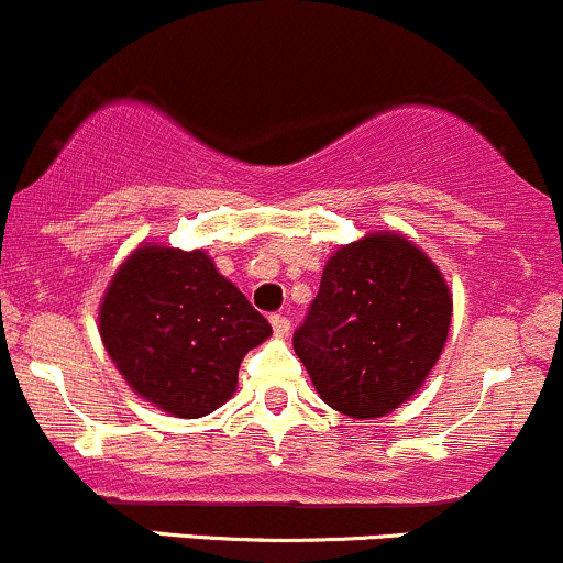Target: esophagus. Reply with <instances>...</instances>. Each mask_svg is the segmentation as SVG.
<instances>
[{
	"label": "esophagus",
	"mask_w": 563,
	"mask_h": 563,
	"mask_svg": "<svg viewBox=\"0 0 563 563\" xmlns=\"http://www.w3.org/2000/svg\"><path fill=\"white\" fill-rule=\"evenodd\" d=\"M269 322H273V331L277 335H288L290 333V320L286 318V314H273Z\"/></svg>",
	"instance_id": "1"
}]
</instances>
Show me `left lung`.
I'll return each mask as SVG.
<instances>
[{
  "label": "left lung",
  "instance_id": "left-lung-1",
  "mask_svg": "<svg viewBox=\"0 0 563 563\" xmlns=\"http://www.w3.org/2000/svg\"><path fill=\"white\" fill-rule=\"evenodd\" d=\"M452 294L402 232H367L328 256L294 349L320 399L357 421L421 391L448 344Z\"/></svg>",
  "mask_w": 563,
  "mask_h": 563
}]
</instances>
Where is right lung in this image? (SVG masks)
I'll list each match as a JSON object with an SVG mask.
<instances>
[{
  "instance_id": "right-lung-1",
  "label": "right lung",
  "mask_w": 563,
  "mask_h": 563,
  "mask_svg": "<svg viewBox=\"0 0 563 563\" xmlns=\"http://www.w3.org/2000/svg\"><path fill=\"white\" fill-rule=\"evenodd\" d=\"M97 328L132 391L174 418L228 402L245 352L273 335L206 251L161 243H142L119 264Z\"/></svg>"
}]
</instances>
